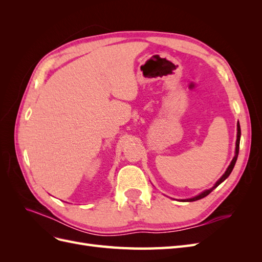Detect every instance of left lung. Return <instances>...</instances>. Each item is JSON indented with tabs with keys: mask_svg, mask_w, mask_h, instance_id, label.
I'll return each instance as SVG.
<instances>
[{
	"mask_svg": "<svg viewBox=\"0 0 262 262\" xmlns=\"http://www.w3.org/2000/svg\"><path fill=\"white\" fill-rule=\"evenodd\" d=\"M239 140H241V125H239V123L237 124V140H236V150H235V156H234V158H233V161H232V163H231V165L228 166V168L226 169V171H225V173L223 176H222L221 178H220V180L216 182L215 185H214L211 189H209V190H205V191H203L202 193H200L199 195H196V196H194V198H191V199H187V201H189V202H192V201H196V200H200V199H202V198H204V196H207L208 194H210L214 189H215L221 182H223L228 176H229V173L232 172V170H233V168H234V166H235V163H236V161H237V156H238V152H239Z\"/></svg>",
	"mask_w": 262,
	"mask_h": 262,
	"instance_id": "left-lung-1",
	"label": "left lung"
}]
</instances>
